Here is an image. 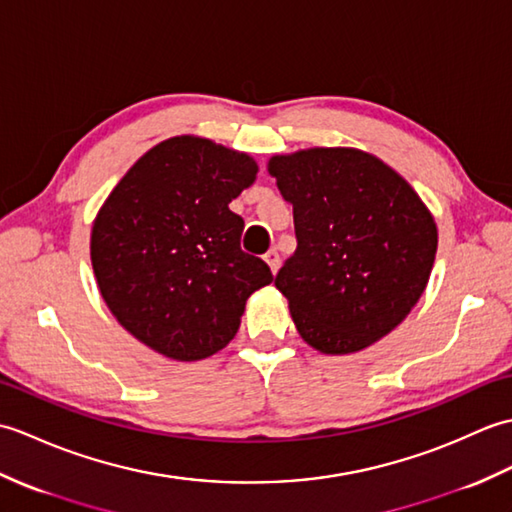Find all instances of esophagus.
I'll return each instance as SVG.
<instances>
[{
    "instance_id": "obj_1",
    "label": "esophagus",
    "mask_w": 512,
    "mask_h": 512,
    "mask_svg": "<svg viewBox=\"0 0 512 512\" xmlns=\"http://www.w3.org/2000/svg\"><path fill=\"white\" fill-rule=\"evenodd\" d=\"M264 259H266V264L270 266V270H273V273H277L279 266H281V255H279V250H277V248H270L268 253L264 255Z\"/></svg>"
}]
</instances>
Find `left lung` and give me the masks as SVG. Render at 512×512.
<instances>
[{"instance_id":"1","label":"left lung","mask_w":512,"mask_h":512,"mask_svg":"<svg viewBox=\"0 0 512 512\" xmlns=\"http://www.w3.org/2000/svg\"><path fill=\"white\" fill-rule=\"evenodd\" d=\"M268 171L295 217L297 250L275 286L301 339L323 354L365 350L427 288L438 250L433 215L405 178L358 149L273 156Z\"/></svg>"}]
</instances>
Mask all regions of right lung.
I'll return each instance as SVG.
<instances>
[{
    "label": "right lung",
    "mask_w": 512,
    "mask_h": 512,
    "mask_svg": "<svg viewBox=\"0 0 512 512\" xmlns=\"http://www.w3.org/2000/svg\"><path fill=\"white\" fill-rule=\"evenodd\" d=\"M248 154L176 136L149 149L101 206L92 268L116 321L158 354L200 361L231 343L246 299L273 281L228 209L255 182Z\"/></svg>",
    "instance_id": "1"
}]
</instances>
